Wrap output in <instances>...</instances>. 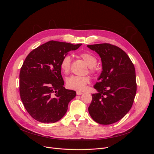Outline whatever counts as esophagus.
Wrapping results in <instances>:
<instances>
[{
  "mask_svg": "<svg viewBox=\"0 0 154 154\" xmlns=\"http://www.w3.org/2000/svg\"><path fill=\"white\" fill-rule=\"evenodd\" d=\"M76 94H77V95H81V94H83V93H82V92H81V91H76Z\"/></svg>",
  "mask_w": 154,
  "mask_h": 154,
  "instance_id": "1",
  "label": "esophagus"
}]
</instances>
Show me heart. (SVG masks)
<instances>
[{
	"instance_id": "b5f03b06",
	"label": "heart",
	"mask_w": 154,
	"mask_h": 154,
	"mask_svg": "<svg viewBox=\"0 0 154 154\" xmlns=\"http://www.w3.org/2000/svg\"><path fill=\"white\" fill-rule=\"evenodd\" d=\"M80 57L88 64L90 71L92 73L96 72V68L95 66L97 64V58L93 54L89 52H83L80 55ZM71 68V58L69 55H66L63 57L60 63V68L61 71L67 74L70 72ZM90 79L88 76H79V75H71L66 79V85L70 89L83 91L86 85L90 83Z\"/></svg>"
}]
</instances>
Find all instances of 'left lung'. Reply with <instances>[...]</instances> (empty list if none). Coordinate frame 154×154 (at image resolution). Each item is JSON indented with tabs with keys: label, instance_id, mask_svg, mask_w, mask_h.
Here are the masks:
<instances>
[{
	"label": "left lung",
	"instance_id": "left-lung-1",
	"mask_svg": "<svg viewBox=\"0 0 154 154\" xmlns=\"http://www.w3.org/2000/svg\"><path fill=\"white\" fill-rule=\"evenodd\" d=\"M101 58L102 71L94 88L88 112L96 122L112 124L121 119L132 106L137 93L134 65L121 48L108 43L88 45Z\"/></svg>",
	"mask_w": 154,
	"mask_h": 154
}]
</instances>
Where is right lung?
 Wrapping results in <instances>:
<instances>
[{"instance_id":"add662e5","label":"right lung","mask_w":154,"mask_h":154,"mask_svg":"<svg viewBox=\"0 0 154 154\" xmlns=\"http://www.w3.org/2000/svg\"><path fill=\"white\" fill-rule=\"evenodd\" d=\"M81 45L52 40L27 56L20 71L19 93L26 110L35 120L54 123L66 113L76 92L63 86L60 63L64 56Z\"/></svg>"}]
</instances>
